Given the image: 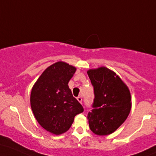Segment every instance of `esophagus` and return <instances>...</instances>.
I'll return each instance as SVG.
<instances>
[{"mask_svg": "<svg viewBox=\"0 0 156 156\" xmlns=\"http://www.w3.org/2000/svg\"><path fill=\"white\" fill-rule=\"evenodd\" d=\"M77 100H78L80 103L82 104V97L81 96H78V98H77Z\"/></svg>", "mask_w": 156, "mask_h": 156, "instance_id": "1", "label": "esophagus"}]
</instances>
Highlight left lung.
Listing matches in <instances>:
<instances>
[{
	"label": "left lung",
	"mask_w": 156,
	"mask_h": 156,
	"mask_svg": "<svg viewBox=\"0 0 156 156\" xmlns=\"http://www.w3.org/2000/svg\"><path fill=\"white\" fill-rule=\"evenodd\" d=\"M87 74L95 94L93 109L87 115L90 128L98 136L111 134L130 112V91L119 75L105 66L89 69Z\"/></svg>",
	"instance_id": "1"
}]
</instances>
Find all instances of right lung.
<instances>
[{
  "label": "right lung",
  "instance_id": "1",
  "mask_svg": "<svg viewBox=\"0 0 156 156\" xmlns=\"http://www.w3.org/2000/svg\"><path fill=\"white\" fill-rule=\"evenodd\" d=\"M75 71V66L58 61L44 70L32 87L30 105L34 116L44 129L54 135L66 133L75 116L83 112L68 86Z\"/></svg>",
  "mask_w": 156,
  "mask_h": 156
}]
</instances>
